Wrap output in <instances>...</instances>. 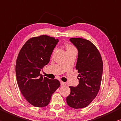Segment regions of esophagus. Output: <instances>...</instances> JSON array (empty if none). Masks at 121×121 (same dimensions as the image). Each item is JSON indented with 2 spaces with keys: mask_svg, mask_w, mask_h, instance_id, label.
<instances>
[{
  "mask_svg": "<svg viewBox=\"0 0 121 121\" xmlns=\"http://www.w3.org/2000/svg\"><path fill=\"white\" fill-rule=\"evenodd\" d=\"M60 83H61V86H65V85H66V83L65 82H61V81Z\"/></svg>",
  "mask_w": 121,
  "mask_h": 121,
  "instance_id": "1",
  "label": "esophagus"
}]
</instances>
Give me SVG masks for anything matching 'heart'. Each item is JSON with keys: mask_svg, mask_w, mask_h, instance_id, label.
Listing matches in <instances>:
<instances>
[{"mask_svg": "<svg viewBox=\"0 0 121 121\" xmlns=\"http://www.w3.org/2000/svg\"><path fill=\"white\" fill-rule=\"evenodd\" d=\"M65 49H66V51H70V50H76L75 48H74L72 44H70L69 43H67L65 44Z\"/></svg>", "mask_w": 121, "mask_h": 121, "instance_id": "1", "label": "heart"}]
</instances>
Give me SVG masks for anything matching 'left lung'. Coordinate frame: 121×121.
Returning a JSON list of instances; mask_svg holds the SVG:
<instances>
[{
    "label": "left lung",
    "instance_id": "left-lung-1",
    "mask_svg": "<svg viewBox=\"0 0 121 121\" xmlns=\"http://www.w3.org/2000/svg\"><path fill=\"white\" fill-rule=\"evenodd\" d=\"M70 40L78 51L76 69L79 73V83L77 87H69L71 92L66 101L72 108H82L91 104L99 91L103 60L97 48L90 41L82 38H71Z\"/></svg>",
    "mask_w": 121,
    "mask_h": 121
}]
</instances>
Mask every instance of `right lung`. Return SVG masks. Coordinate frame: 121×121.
Here are the masks:
<instances>
[{
  "instance_id": "add662e5",
  "label": "right lung",
  "mask_w": 121,
  "mask_h": 121,
  "mask_svg": "<svg viewBox=\"0 0 121 121\" xmlns=\"http://www.w3.org/2000/svg\"><path fill=\"white\" fill-rule=\"evenodd\" d=\"M58 39L45 35L33 37L22 48L16 63L17 82L21 93L33 106L43 107L60 87L57 79L43 77L40 71L49 63Z\"/></svg>"
}]
</instances>
